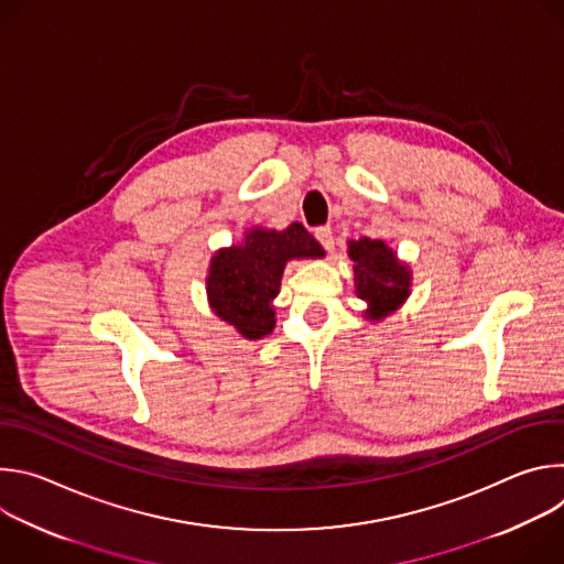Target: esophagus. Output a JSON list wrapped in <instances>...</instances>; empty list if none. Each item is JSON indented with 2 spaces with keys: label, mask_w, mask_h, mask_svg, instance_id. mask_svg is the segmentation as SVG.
I'll return each instance as SVG.
<instances>
[{
  "label": "esophagus",
  "mask_w": 564,
  "mask_h": 564,
  "mask_svg": "<svg viewBox=\"0 0 564 564\" xmlns=\"http://www.w3.org/2000/svg\"><path fill=\"white\" fill-rule=\"evenodd\" d=\"M314 236L321 246H324L326 252H333L335 250V236H333V229L330 225H324V227H316L314 229Z\"/></svg>",
  "instance_id": "1"
}]
</instances>
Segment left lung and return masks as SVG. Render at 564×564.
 Instances as JSON below:
<instances>
[{"instance_id": "8db88e82", "label": "left lung", "mask_w": 564, "mask_h": 564, "mask_svg": "<svg viewBox=\"0 0 564 564\" xmlns=\"http://www.w3.org/2000/svg\"><path fill=\"white\" fill-rule=\"evenodd\" d=\"M348 257L352 259L357 294L368 301L372 321L386 316L390 310L404 303L411 294V268L401 263L383 240L359 238L348 243Z\"/></svg>"}]
</instances>
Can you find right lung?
Segmentation results:
<instances>
[{
	"mask_svg": "<svg viewBox=\"0 0 564 564\" xmlns=\"http://www.w3.org/2000/svg\"><path fill=\"white\" fill-rule=\"evenodd\" d=\"M326 257L316 238L301 225L285 229L254 227L238 246L212 257L207 299L212 310L246 339H261L274 330V305L281 276L292 259Z\"/></svg>",
	"mask_w": 564,
	"mask_h": 564,
	"instance_id": "obj_1",
	"label": "right lung"
}]
</instances>
